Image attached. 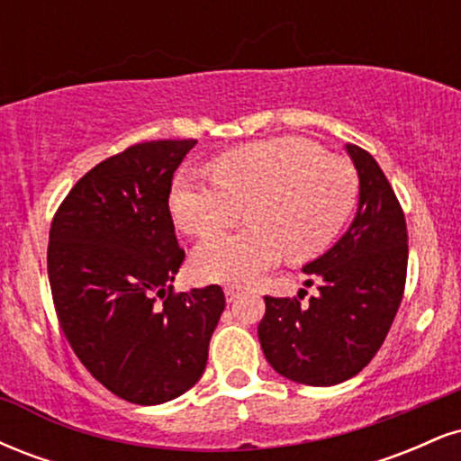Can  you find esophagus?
I'll return each instance as SVG.
<instances>
[{
    "label": "esophagus",
    "instance_id": "esophagus-1",
    "mask_svg": "<svg viewBox=\"0 0 461 461\" xmlns=\"http://www.w3.org/2000/svg\"><path fill=\"white\" fill-rule=\"evenodd\" d=\"M240 290H242L240 285H234V284L225 285V297H227V301H234L238 294H240Z\"/></svg>",
    "mask_w": 461,
    "mask_h": 461
}]
</instances>
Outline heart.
I'll use <instances>...</instances> for the list:
<instances>
[{
    "label": "heart",
    "mask_w": 461,
    "mask_h": 461,
    "mask_svg": "<svg viewBox=\"0 0 461 461\" xmlns=\"http://www.w3.org/2000/svg\"><path fill=\"white\" fill-rule=\"evenodd\" d=\"M212 179L179 173L171 186V214L194 238L224 230L247 207V230L203 242L194 273L208 282H249L275 267L308 262L336 240L357 199V173L345 158L327 156L301 136L253 142L210 164Z\"/></svg>",
    "instance_id": "1"
}]
</instances>
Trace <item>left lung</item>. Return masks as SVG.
<instances>
[{
    "label": "left lung",
    "mask_w": 461,
    "mask_h": 461,
    "mask_svg": "<svg viewBox=\"0 0 461 461\" xmlns=\"http://www.w3.org/2000/svg\"><path fill=\"white\" fill-rule=\"evenodd\" d=\"M359 176V205L347 234L314 262L308 284L319 294L264 297L258 338L268 364L305 385L356 377L377 356L403 299L407 225L388 177L366 149L347 145Z\"/></svg>",
    "instance_id": "left-lung-1"
}]
</instances>
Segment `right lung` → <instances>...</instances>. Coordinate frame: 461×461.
Listing matches in <instances>:
<instances>
[{
	"label": "right lung",
	"instance_id": "add662e5",
	"mask_svg": "<svg viewBox=\"0 0 461 461\" xmlns=\"http://www.w3.org/2000/svg\"><path fill=\"white\" fill-rule=\"evenodd\" d=\"M197 140L136 142L93 167L56 210L47 273L58 322L110 393L158 405L193 388L225 310L221 285L176 293L168 194Z\"/></svg>",
	"mask_w": 461,
	"mask_h": 461
}]
</instances>
